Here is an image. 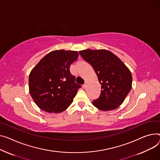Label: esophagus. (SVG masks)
<instances>
[{"mask_svg":"<svg viewBox=\"0 0 160 160\" xmlns=\"http://www.w3.org/2000/svg\"><path fill=\"white\" fill-rule=\"evenodd\" d=\"M82 87H83V88H86V87H87V84L86 83H84L83 85V86H82Z\"/></svg>","mask_w":160,"mask_h":160,"instance_id":"esophagus-1","label":"esophagus"}]
</instances>
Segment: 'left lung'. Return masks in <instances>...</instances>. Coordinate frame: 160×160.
Segmentation results:
<instances>
[{"label":"left lung","instance_id":"1","mask_svg":"<svg viewBox=\"0 0 160 160\" xmlns=\"http://www.w3.org/2000/svg\"><path fill=\"white\" fill-rule=\"evenodd\" d=\"M80 55L91 65L102 85L99 98L92 105L106 111L116 109L123 102L132 88V74L129 69L112 52L105 49H86Z\"/></svg>","mask_w":160,"mask_h":160}]
</instances>
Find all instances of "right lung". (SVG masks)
Masks as SVG:
<instances>
[{
	"instance_id": "1",
	"label": "right lung",
	"mask_w": 160,
	"mask_h": 160,
	"mask_svg": "<svg viewBox=\"0 0 160 160\" xmlns=\"http://www.w3.org/2000/svg\"><path fill=\"white\" fill-rule=\"evenodd\" d=\"M78 57L77 51H53L32 69L29 77V93L40 109L58 113L72 103L81 88L70 71L71 64Z\"/></svg>"
}]
</instances>
